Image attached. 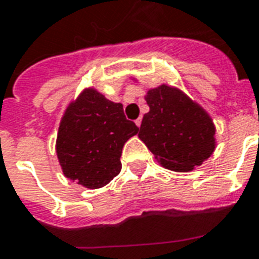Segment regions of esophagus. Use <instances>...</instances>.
Here are the masks:
<instances>
[{"label":"esophagus","instance_id":"esophagus-1","mask_svg":"<svg viewBox=\"0 0 259 259\" xmlns=\"http://www.w3.org/2000/svg\"><path fill=\"white\" fill-rule=\"evenodd\" d=\"M135 124L138 127H140V124H142V117H138V119L135 120Z\"/></svg>","mask_w":259,"mask_h":259}]
</instances>
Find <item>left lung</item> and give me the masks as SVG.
Here are the masks:
<instances>
[{"label":"left lung","instance_id":"8db88e82","mask_svg":"<svg viewBox=\"0 0 259 259\" xmlns=\"http://www.w3.org/2000/svg\"><path fill=\"white\" fill-rule=\"evenodd\" d=\"M136 81V78H132ZM150 111L143 116L139 139L159 165L173 171H193L216 148V127L209 113L176 86L147 90Z\"/></svg>","mask_w":259,"mask_h":259}]
</instances>
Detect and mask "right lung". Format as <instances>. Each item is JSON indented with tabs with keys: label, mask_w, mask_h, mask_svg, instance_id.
I'll use <instances>...</instances> for the list:
<instances>
[{
	"label": "right lung",
	"mask_w": 259,
	"mask_h": 259,
	"mask_svg": "<svg viewBox=\"0 0 259 259\" xmlns=\"http://www.w3.org/2000/svg\"><path fill=\"white\" fill-rule=\"evenodd\" d=\"M138 131L123 104L85 88L69 102L58 128L55 150L63 176L88 189L105 186L120 173L124 144Z\"/></svg>",
	"instance_id": "right-lung-1"
}]
</instances>
